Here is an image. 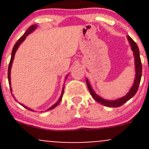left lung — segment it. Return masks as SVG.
Wrapping results in <instances>:
<instances>
[{
    "mask_svg": "<svg viewBox=\"0 0 149 149\" xmlns=\"http://www.w3.org/2000/svg\"><path fill=\"white\" fill-rule=\"evenodd\" d=\"M127 40H128L129 43H130V46H131L132 50L133 51V54H134L135 57V65H136V78H135V81L133 84V86L130 88L129 92L126 94V96L122 97V98L118 99V100H114V101H109V100H104L102 97H99L97 94H95L93 89L91 88V86H90L88 81L86 79V82L87 86H88V91H89L90 94H91V97L100 104L104 105L106 107H120L123 104H125L126 102L128 101L129 100L132 98L135 94L137 92L138 89H139V86L140 82H141V76H142V63H141V58H140V53H139V49L136 43L133 41V39L129 36H127Z\"/></svg>",
    "mask_w": 149,
    "mask_h": 149,
    "instance_id": "left-lung-1",
    "label": "left lung"
}]
</instances>
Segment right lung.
I'll use <instances>...</instances> for the list:
<instances>
[{"label":"right lung","instance_id":"add662e5","mask_svg":"<svg viewBox=\"0 0 149 149\" xmlns=\"http://www.w3.org/2000/svg\"><path fill=\"white\" fill-rule=\"evenodd\" d=\"M36 27H37V25H31V26H29V29L27 30L26 31V32L24 33V34H23V35L22 36V37H20V38L19 39V40H18L17 42H16V44L14 45V46H13V49H12V52H11V58H10V63H9V65H8V83H9V86H10V91H11V88H10V68H11V65H12V63H13V58H14V55H15V53H16V49H18V47H19V46L20 45L21 43L23 42L24 40L26 39V37L29 34H30V33L32 31H34V29H35ZM68 77V76H67ZM66 77V78H67ZM63 91H64V88H63V91H62V94H61V97H60L59 100H58V102H56L55 104L53 105V106L51 107L50 108H49V109H47V110H50V109H53V108H55V107H57L58 105V104H59L60 102H61V100H62V97L63 95ZM22 106L24 107L25 108H26V109H29V110H31V109H29V108L26 107H25L24 105L22 104Z\"/></svg>","mask_w":149,"mask_h":149}]
</instances>
